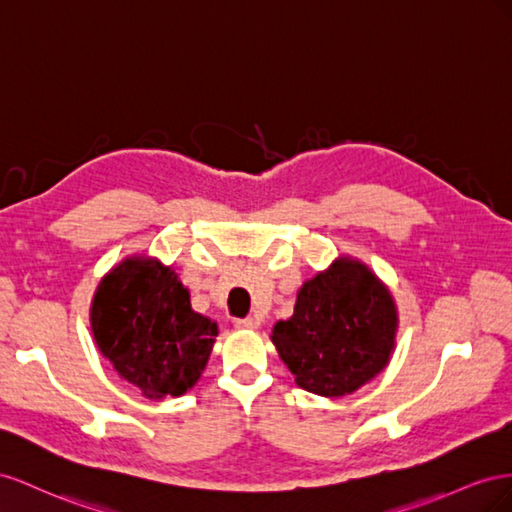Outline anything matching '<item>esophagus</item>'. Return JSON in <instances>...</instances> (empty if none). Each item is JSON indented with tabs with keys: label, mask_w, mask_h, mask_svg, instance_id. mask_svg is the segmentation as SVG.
<instances>
[{
	"label": "esophagus",
	"mask_w": 512,
	"mask_h": 512,
	"mask_svg": "<svg viewBox=\"0 0 512 512\" xmlns=\"http://www.w3.org/2000/svg\"><path fill=\"white\" fill-rule=\"evenodd\" d=\"M259 326V319L257 317H242V319H236V328H242V330H253Z\"/></svg>",
	"instance_id": "1"
}]
</instances>
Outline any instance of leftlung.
Segmentation results:
<instances>
[{"label":"left lung","mask_w":512,"mask_h":512,"mask_svg":"<svg viewBox=\"0 0 512 512\" xmlns=\"http://www.w3.org/2000/svg\"><path fill=\"white\" fill-rule=\"evenodd\" d=\"M394 332L388 289L367 266L339 259L302 285L294 315L274 326L272 343L300 388L343 397L386 367Z\"/></svg>","instance_id":"8db88e82"}]
</instances>
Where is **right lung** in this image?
Here are the masks:
<instances>
[{"mask_svg": "<svg viewBox=\"0 0 512 512\" xmlns=\"http://www.w3.org/2000/svg\"><path fill=\"white\" fill-rule=\"evenodd\" d=\"M92 332L120 377L148 399H165L195 386L218 328L191 309V296L171 268L126 259L98 285Z\"/></svg>", "mask_w": 512, "mask_h": 512, "instance_id": "right-lung-1", "label": "right lung"}]
</instances>
